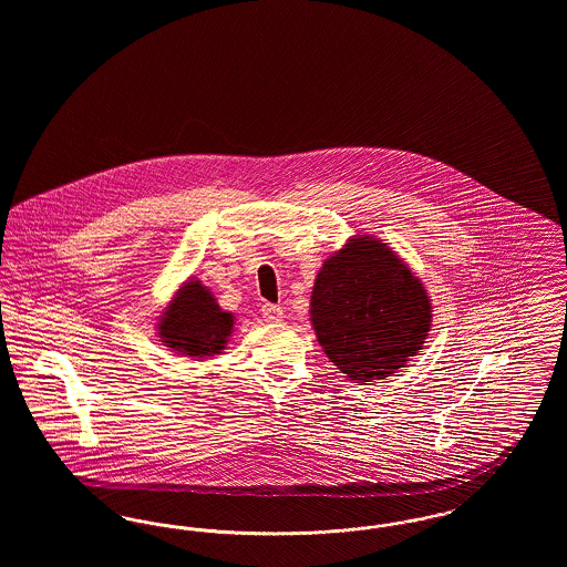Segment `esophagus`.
I'll return each instance as SVG.
<instances>
[{"instance_id":"1","label":"esophagus","mask_w":567,"mask_h":567,"mask_svg":"<svg viewBox=\"0 0 567 567\" xmlns=\"http://www.w3.org/2000/svg\"><path fill=\"white\" fill-rule=\"evenodd\" d=\"M261 315L268 323H278L282 319V308L276 306V303H264L261 306Z\"/></svg>"}]
</instances>
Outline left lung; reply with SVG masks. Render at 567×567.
<instances>
[{
    "instance_id": "8db88e82",
    "label": "left lung",
    "mask_w": 567,
    "mask_h": 567,
    "mask_svg": "<svg viewBox=\"0 0 567 567\" xmlns=\"http://www.w3.org/2000/svg\"><path fill=\"white\" fill-rule=\"evenodd\" d=\"M310 315L324 354L363 384L404 368L432 323L421 280L377 238H354L324 261Z\"/></svg>"
}]
</instances>
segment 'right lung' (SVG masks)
Segmentation results:
<instances>
[{"label": "right lung", "mask_w": 567, "mask_h": 567, "mask_svg": "<svg viewBox=\"0 0 567 567\" xmlns=\"http://www.w3.org/2000/svg\"><path fill=\"white\" fill-rule=\"evenodd\" d=\"M231 327V312H223L210 291L195 280L187 282L163 312L159 336L165 347L181 354L206 357L225 349Z\"/></svg>", "instance_id": "1"}]
</instances>
